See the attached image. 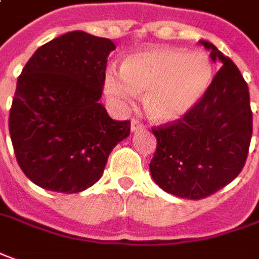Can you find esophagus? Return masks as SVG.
Wrapping results in <instances>:
<instances>
[{"instance_id":"esophagus-1","label":"esophagus","mask_w":259,"mask_h":259,"mask_svg":"<svg viewBox=\"0 0 259 259\" xmlns=\"http://www.w3.org/2000/svg\"><path fill=\"white\" fill-rule=\"evenodd\" d=\"M141 130H144V124L141 122L140 119L134 118L133 121H131V131H133V133H137V131H141Z\"/></svg>"}]
</instances>
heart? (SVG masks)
<instances>
[{
	"label": "heart",
	"instance_id": "heart-1",
	"mask_svg": "<svg viewBox=\"0 0 259 259\" xmlns=\"http://www.w3.org/2000/svg\"><path fill=\"white\" fill-rule=\"evenodd\" d=\"M213 73L206 53L156 48L128 56L121 72L108 69L104 87L111 99L119 101H131L135 93H145L148 115L167 122L182 118L200 101L213 81Z\"/></svg>",
	"mask_w": 259,
	"mask_h": 259
}]
</instances>
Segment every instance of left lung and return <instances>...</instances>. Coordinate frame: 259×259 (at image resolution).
<instances>
[{"label": "left lung", "instance_id": "1", "mask_svg": "<svg viewBox=\"0 0 259 259\" xmlns=\"http://www.w3.org/2000/svg\"><path fill=\"white\" fill-rule=\"evenodd\" d=\"M222 69L206 94L181 119L152 133L158 141L149 163L155 183L190 200L206 199L242 170L252 135L248 85L233 60L200 40Z\"/></svg>", "mask_w": 259, "mask_h": 259}]
</instances>
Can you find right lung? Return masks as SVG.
Returning <instances> with one entry per match:
<instances>
[{"mask_svg": "<svg viewBox=\"0 0 259 259\" xmlns=\"http://www.w3.org/2000/svg\"><path fill=\"white\" fill-rule=\"evenodd\" d=\"M115 45L83 31L40 46L19 74L10 135L28 179L58 193H78L103 176L108 155L131 122L110 118L99 100Z\"/></svg>", "mask_w": 259, "mask_h": 259, "instance_id": "obj_1", "label": "right lung"}]
</instances>
